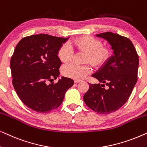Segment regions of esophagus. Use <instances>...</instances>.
Here are the masks:
<instances>
[{
  "mask_svg": "<svg viewBox=\"0 0 147 147\" xmlns=\"http://www.w3.org/2000/svg\"><path fill=\"white\" fill-rule=\"evenodd\" d=\"M74 82H75L76 84H78L79 82H80V80H74Z\"/></svg>",
  "mask_w": 147,
  "mask_h": 147,
  "instance_id": "1",
  "label": "esophagus"
}]
</instances>
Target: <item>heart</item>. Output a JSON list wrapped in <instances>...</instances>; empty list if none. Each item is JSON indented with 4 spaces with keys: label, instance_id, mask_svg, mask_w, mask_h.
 <instances>
[{
    "label": "heart",
    "instance_id": "obj_1",
    "mask_svg": "<svg viewBox=\"0 0 147 147\" xmlns=\"http://www.w3.org/2000/svg\"><path fill=\"white\" fill-rule=\"evenodd\" d=\"M78 51L86 53V62L94 67H98L104 65L111 55L109 47L102 45L100 39L92 36H83L74 41ZM74 55V49L69 43H64L59 47L57 52L58 57L62 62H68ZM61 72L66 77L75 80L83 79L91 72L89 65H78L76 63H68L63 65Z\"/></svg>",
    "mask_w": 147,
    "mask_h": 147
}]
</instances>
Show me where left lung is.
<instances>
[{
	"label": "left lung",
	"mask_w": 147,
	"mask_h": 147,
	"mask_svg": "<svg viewBox=\"0 0 147 147\" xmlns=\"http://www.w3.org/2000/svg\"><path fill=\"white\" fill-rule=\"evenodd\" d=\"M97 36L111 44L114 55L102 69L92 75L103 84H89L84 100L94 112L107 114L118 110L129 98L137 82L139 59L133 43L128 38L112 32ZM105 85L109 87L108 89L104 88Z\"/></svg>",
	"instance_id": "left-lung-1"
}]
</instances>
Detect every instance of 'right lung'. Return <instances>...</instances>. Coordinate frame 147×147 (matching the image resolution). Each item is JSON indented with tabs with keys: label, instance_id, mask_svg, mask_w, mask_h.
<instances>
[{
	"label": "right lung",
	"instance_id": "obj_1",
	"mask_svg": "<svg viewBox=\"0 0 147 147\" xmlns=\"http://www.w3.org/2000/svg\"><path fill=\"white\" fill-rule=\"evenodd\" d=\"M67 39L39 34L23 38L16 46L10 63L12 82L23 103L34 111L47 113L56 109L74 85L73 80L65 77L52 82L61 65L58 50Z\"/></svg>",
	"mask_w": 147,
	"mask_h": 147
}]
</instances>
